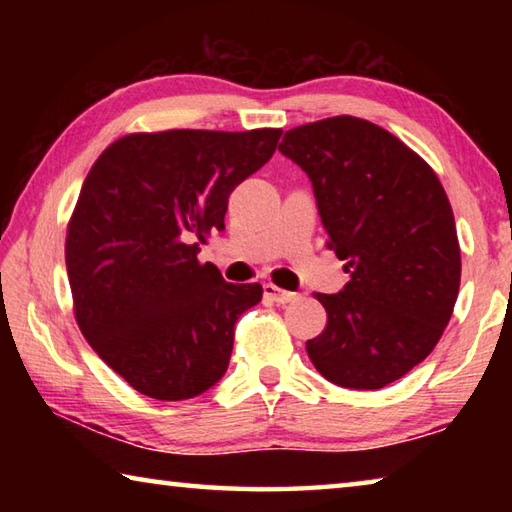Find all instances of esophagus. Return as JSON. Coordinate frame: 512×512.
Listing matches in <instances>:
<instances>
[{
  "label": "esophagus",
  "mask_w": 512,
  "mask_h": 512,
  "mask_svg": "<svg viewBox=\"0 0 512 512\" xmlns=\"http://www.w3.org/2000/svg\"><path fill=\"white\" fill-rule=\"evenodd\" d=\"M264 298L271 300V302H277V305H287V302H293L298 296H296V293L284 291V289L275 287V284L268 282V284H264Z\"/></svg>",
  "instance_id": "esophagus-1"
}]
</instances>
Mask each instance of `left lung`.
I'll list each match as a JSON object with an SVG mask.
<instances>
[{
	"mask_svg": "<svg viewBox=\"0 0 512 512\" xmlns=\"http://www.w3.org/2000/svg\"><path fill=\"white\" fill-rule=\"evenodd\" d=\"M307 173L343 291L316 293L327 325L307 341L332 384L377 391L418 366L443 336L461 287V248L443 185L418 153L372 121L341 115L284 133Z\"/></svg>",
	"mask_w": 512,
	"mask_h": 512,
	"instance_id": "8db88e82",
	"label": "left lung"
}]
</instances>
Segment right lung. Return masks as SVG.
<instances>
[{"mask_svg": "<svg viewBox=\"0 0 512 512\" xmlns=\"http://www.w3.org/2000/svg\"><path fill=\"white\" fill-rule=\"evenodd\" d=\"M280 128L119 137L85 178L65 264L85 341L135 391L164 402L205 393L228 370L235 323L262 300L198 262L225 230L228 198L275 153Z\"/></svg>", "mask_w": 512, "mask_h": 512, "instance_id": "1", "label": "right lung"}]
</instances>
